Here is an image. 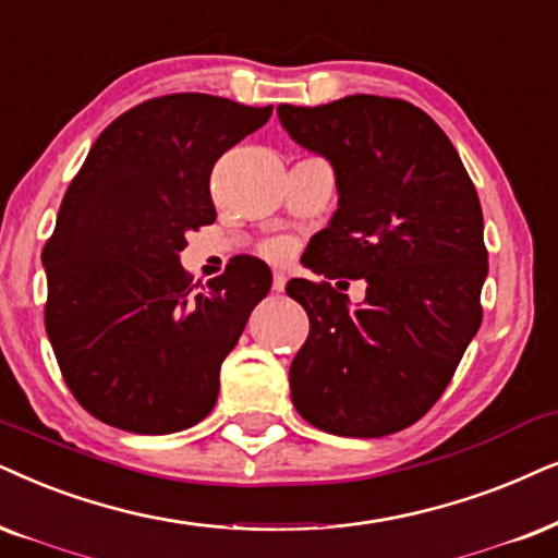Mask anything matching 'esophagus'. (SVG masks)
Returning a JSON list of instances; mask_svg holds the SVG:
<instances>
[{
  "label": "esophagus",
  "instance_id": "34e87169",
  "mask_svg": "<svg viewBox=\"0 0 558 558\" xmlns=\"http://www.w3.org/2000/svg\"><path fill=\"white\" fill-rule=\"evenodd\" d=\"M286 283H288L286 272H275V275H272V291H275V293H283V291H286Z\"/></svg>",
  "mask_w": 558,
  "mask_h": 558
}]
</instances>
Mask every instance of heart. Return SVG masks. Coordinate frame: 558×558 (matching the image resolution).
<instances>
[{"label": "heart", "instance_id": "b5f03b06", "mask_svg": "<svg viewBox=\"0 0 558 558\" xmlns=\"http://www.w3.org/2000/svg\"><path fill=\"white\" fill-rule=\"evenodd\" d=\"M265 252L267 257L272 259H286L291 255V242H288V239H270V242L265 244Z\"/></svg>", "mask_w": 558, "mask_h": 558}]
</instances>
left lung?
Listing matches in <instances>:
<instances>
[{
    "instance_id": "obj_1",
    "label": "left lung",
    "mask_w": 558,
    "mask_h": 558,
    "mask_svg": "<svg viewBox=\"0 0 558 558\" xmlns=\"http://www.w3.org/2000/svg\"><path fill=\"white\" fill-rule=\"evenodd\" d=\"M295 144L335 169L337 210L308 242L329 280H365L352 308L329 283L286 286L306 308L291 399L324 433L384 437L440 399L482 324L484 218L466 167L412 102L350 95L319 108L280 105ZM348 286V283H344Z\"/></svg>"
}]
</instances>
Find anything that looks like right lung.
I'll list each match as a JSON object with an SVG mask.
<instances>
[{
	"label": "right lung",
	"instance_id": "obj_1",
	"mask_svg": "<svg viewBox=\"0 0 558 558\" xmlns=\"http://www.w3.org/2000/svg\"><path fill=\"white\" fill-rule=\"evenodd\" d=\"M227 97H154L116 118L63 195L44 246L46 331L63 380L92 417L169 435L208 417L223 357L272 286L236 259L195 291L187 231L216 221L210 169L270 121Z\"/></svg>",
	"mask_w": 558,
	"mask_h": 558
}]
</instances>
